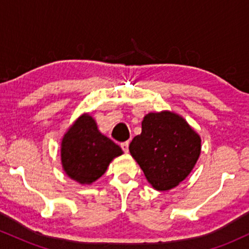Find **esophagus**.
<instances>
[{
	"mask_svg": "<svg viewBox=\"0 0 249 249\" xmlns=\"http://www.w3.org/2000/svg\"><path fill=\"white\" fill-rule=\"evenodd\" d=\"M128 144H130L128 142H124L121 144V147L123 148V151H124V152H128Z\"/></svg>",
	"mask_w": 249,
	"mask_h": 249,
	"instance_id": "esophagus-1",
	"label": "esophagus"
}]
</instances>
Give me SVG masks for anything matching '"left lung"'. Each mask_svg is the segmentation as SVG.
I'll use <instances>...</instances> for the list:
<instances>
[{
	"label": "left lung",
	"mask_w": 249,
	"mask_h": 249,
	"mask_svg": "<svg viewBox=\"0 0 249 249\" xmlns=\"http://www.w3.org/2000/svg\"><path fill=\"white\" fill-rule=\"evenodd\" d=\"M128 150L153 188L167 191L193 170L201 139L181 116L170 111L151 112L142 119V133L132 139Z\"/></svg>",
	"instance_id": "obj_1"
}]
</instances>
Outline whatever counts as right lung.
<instances>
[{"label": "right lung", "instance_id": "obj_1", "mask_svg": "<svg viewBox=\"0 0 249 249\" xmlns=\"http://www.w3.org/2000/svg\"><path fill=\"white\" fill-rule=\"evenodd\" d=\"M121 154L122 148L99 132L96 121L89 113L79 117L62 139L63 170L82 185H90L101 178L113 158Z\"/></svg>", "mask_w": 249, "mask_h": 249}]
</instances>
